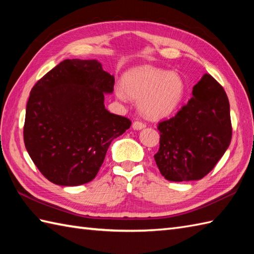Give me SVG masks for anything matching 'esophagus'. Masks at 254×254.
I'll list each match as a JSON object with an SVG mask.
<instances>
[{
  "mask_svg": "<svg viewBox=\"0 0 254 254\" xmlns=\"http://www.w3.org/2000/svg\"><path fill=\"white\" fill-rule=\"evenodd\" d=\"M132 127H133L134 130H141V128L146 127V124H145L142 121H134L133 124H132Z\"/></svg>",
  "mask_w": 254,
  "mask_h": 254,
  "instance_id": "esophagus-1",
  "label": "esophagus"
}]
</instances>
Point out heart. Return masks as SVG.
<instances>
[{"mask_svg":"<svg viewBox=\"0 0 254 254\" xmlns=\"http://www.w3.org/2000/svg\"><path fill=\"white\" fill-rule=\"evenodd\" d=\"M122 85L123 88L116 90L118 98L138 99L139 110L149 119L170 115L179 106L186 90L179 74L148 65L130 69L123 76Z\"/></svg>","mask_w":254,"mask_h":254,"instance_id":"1","label":"heart"}]
</instances>
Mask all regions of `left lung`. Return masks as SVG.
<instances>
[{"label": "left lung", "instance_id": "1", "mask_svg": "<svg viewBox=\"0 0 254 254\" xmlns=\"http://www.w3.org/2000/svg\"><path fill=\"white\" fill-rule=\"evenodd\" d=\"M193 97L168 120L158 123L159 149L154 158L169 181L199 180L228 148L233 135L228 97L212 75L204 74Z\"/></svg>", "mask_w": 254, "mask_h": 254}]
</instances>
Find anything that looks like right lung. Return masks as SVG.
Instances as JSON below:
<instances>
[{"label":"right lung","instance_id":"1","mask_svg":"<svg viewBox=\"0 0 254 254\" xmlns=\"http://www.w3.org/2000/svg\"><path fill=\"white\" fill-rule=\"evenodd\" d=\"M115 77L97 60H64L32 87L26 107L24 143L45 178L75 187L98 174L111 142L131 127L105 108Z\"/></svg>","mask_w":254,"mask_h":254}]
</instances>
